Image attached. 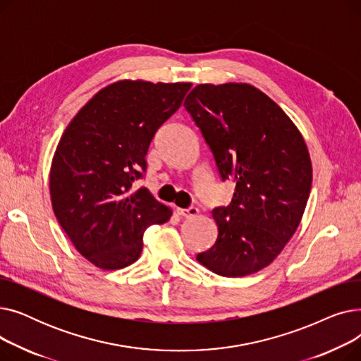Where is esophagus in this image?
<instances>
[{
    "mask_svg": "<svg viewBox=\"0 0 361 361\" xmlns=\"http://www.w3.org/2000/svg\"><path fill=\"white\" fill-rule=\"evenodd\" d=\"M177 212L183 218H193L199 214V209L196 206H190V207H187V209H177Z\"/></svg>",
    "mask_w": 361,
    "mask_h": 361,
    "instance_id": "1",
    "label": "esophagus"
}]
</instances>
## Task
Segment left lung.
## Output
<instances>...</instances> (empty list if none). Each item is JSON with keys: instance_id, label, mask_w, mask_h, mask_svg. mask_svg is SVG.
I'll list each match as a JSON object with an SVG mask.
<instances>
[{"instance_id": "8db88e82", "label": "left lung", "mask_w": 361, "mask_h": 361, "mask_svg": "<svg viewBox=\"0 0 361 361\" xmlns=\"http://www.w3.org/2000/svg\"><path fill=\"white\" fill-rule=\"evenodd\" d=\"M211 147L228 206L215 207L218 238L197 260L221 276L255 274L282 252L305 214L312 161L305 139L262 90L247 83L197 85L184 101Z\"/></svg>"}]
</instances>
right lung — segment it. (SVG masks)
Here are the masks:
<instances>
[{
    "label": "right lung",
    "mask_w": 361,
    "mask_h": 361,
    "mask_svg": "<svg viewBox=\"0 0 361 361\" xmlns=\"http://www.w3.org/2000/svg\"><path fill=\"white\" fill-rule=\"evenodd\" d=\"M192 83L121 80L101 89L70 121L52 158L54 214L78 252L105 271L135 263L147 226L171 209L147 188L146 173L158 128L180 108Z\"/></svg>",
    "instance_id": "add662e5"
}]
</instances>
